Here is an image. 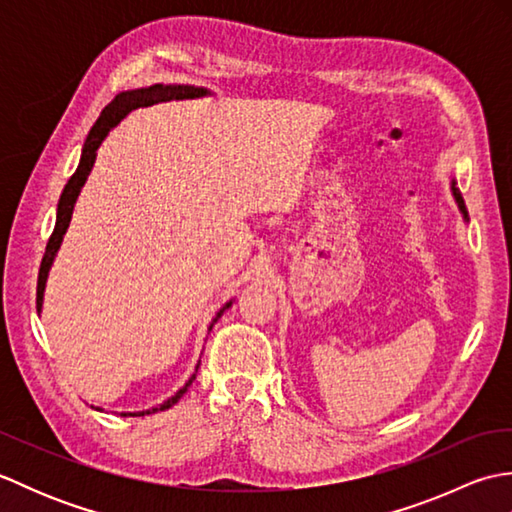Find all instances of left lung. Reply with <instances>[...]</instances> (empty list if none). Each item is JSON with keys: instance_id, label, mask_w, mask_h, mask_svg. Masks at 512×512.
<instances>
[{"instance_id": "obj_1", "label": "left lung", "mask_w": 512, "mask_h": 512, "mask_svg": "<svg viewBox=\"0 0 512 512\" xmlns=\"http://www.w3.org/2000/svg\"><path fill=\"white\" fill-rule=\"evenodd\" d=\"M451 191H453V195H455V202H458V206H460V211L464 213V220H469V215H466V206H464L462 195H460V191H458V189H455V182L451 184Z\"/></svg>"}]
</instances>
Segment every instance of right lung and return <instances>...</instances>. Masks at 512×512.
Returning a JSON list of instances; mask_svg holds the SVG:
<instances>
[{
    "label": "right lung",
    "mask_w": 512,
    "mask_h": 512,
    "mask_svg": "<svg viewBox=\"0 0 512 512\" xmlns=\"http://www.w3.org/2000/svg\"><path fill=\"white\" fill-rule=\"evenodd\" d=\"M209 94L204 88H193V85H149V88H140V90H129V92H121L116 96V99L105 107L101 112L99 121L94 123V127L90 129L88 138H85V145H83V154H81V162L76 171L72 173V178L65 184V189L59 198V206H57V224H54V231L48 239V246H46V255L41 259V268H39V279H37V310L41 312V303H43V288H46V279L50 273V266H52V259L57 255V250L63 242V235H65V228L70 226V217H72V209H74V202L79 198L81 187L88 180L90 171L94 167V160H96V149L101 147L103 138L110 134V129L116 127L118 123L123 121V118L136 110V107H147V105H154V103H162V101H180V99H198V96ZM233 301H228L226 306L217 312V317L213 319V323L222 317V312L226 308H231ZM211 323V328H213ZM195 380V374L189 378V383L184 385L176 396H171L169 400L162 402L160 407H154L149 411H138V413H121V416H145V413H156V411H165L169 407L176 405V402L182 398L184 391L189 389V385Z\"/></svg>",
    "instance_id": "add662e5"
}]
</instances>
